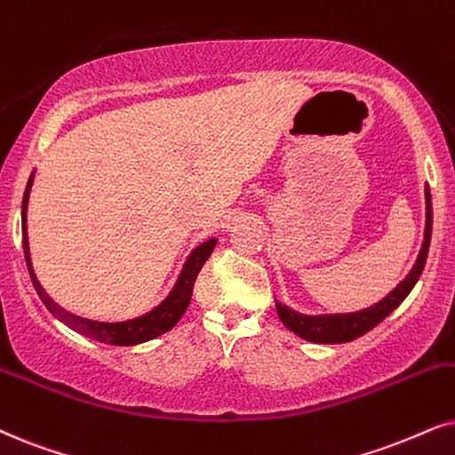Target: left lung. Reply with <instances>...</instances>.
<instances>
[{
  "label": "left lung",
  "mask_w": 455,
  "mask_h": 455,
  "mask_svg": "<svg viewBox=\"0 0 455 455\" xmlns=\"http://www.w3.org/2000/svg\"><path fill=\"white\" fill-rule=\"evenodd\" d=\"M424 197H427V227H424V241L419 247L418 260L413 264V268L407 273V277L395 287L390 294L382 298L380 302H376L373 307H367L363 310H355V313H330V315H304L298 310L285 307L279 300H275L277 307L279 319L283 321V325L290 331H294L296 336L304 338L308 342H319V344H340L350 342L355 338L363 336L380 323L382 319H387L393 310L405 300L407 294L413 290V285L418 283L419 275H422L424 264H427L428 256V245H430V235H433V204H430V188L428 185L424 187Z\"/></svg>",
  "instance_id": "obj_1"
}]
</instances>
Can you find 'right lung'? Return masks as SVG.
I'll use <instances>...</instances> for the list:
<instances>
[{
  "instance_id": "obj_1",
  "label": "right lung",
  "mask_w": 455,
  "mask_h": 455,
  "mask_svg": "<svg viewBox=\"0 0 455 455\" xmlns=\"http://www.w3.org/2000/svg\"><path fill=\"white\" fill-rule=\"evenodd\" d=\"M33 176H36V172H33L31 178H28L25 197H22V250H25V260H27L28 275H31L33 287L37 290L39 298H42V302L48 307L50 313L54 315L56 319H60L62 323L71 327V330L84 333V336L92 338V340L115 344V347H134V344L148 342L153 340V338L161 336V333L170 331L188 308V302H191V296H193L195 279H197L201 267H204L212 251H214L218 239L212 237L195 247L191 254H188L187 262L182 264L180 275H178L176 283L172 287L170 294L164 298V302H159L153 310H148V313L140 315V317L136 319L117 321V323H105V321H92V319L77 317V315L68 313V310L59 307V304L52 300L48 291H45L42 283H39L36 270H33L31 251H28V237H27V208H28V193H31V187H33Z\"/></svg>"
}]
</instances>
